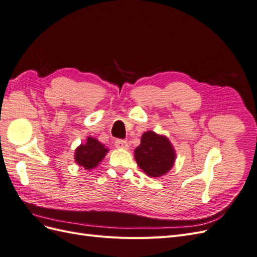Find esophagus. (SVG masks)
<instances>
[{"label":"esophagus","instance_id":"obj_1","mask_svg":"<svg viewBox=\"0 0 257 257\" xmlns=\"http://www.w3.org/2000/svg\"><path fill=\"white\" fill-rule=\"evenodd\" d=\"M115 148H118V149H124V150H127L128 149V145L126 141H122V139H116L115 143H114Z\"/></svg>","mask_w":257,"mask_h":257}]
</instances>
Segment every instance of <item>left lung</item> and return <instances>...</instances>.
<instances>
[{
    "label": "left lung",
    "mask_w": 257,
    "mask_h": 257,
    "mask_svg": "<svg viewBox=\"0 0 257 257\" xmlns=\"http://www.w3.org/2000/svg\"><path fill=\"white\" fill-rule=\"evenodd\" d=\"M134 158L146 175L159 178L173 168L176 150L166 136L147 131L142 136L141 145L134 151Z\"/></svg>",
    "instance_id": "left-lung-1"
}]
</instances>
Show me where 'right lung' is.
<instances>
[{
	"label": "right lung",
	"mask_w": 257,
	"mask_h": 257,
	"mask_svg": "<svg viewBox=\"0 0 257 257\" xmlns=\"http://www.w3.org/2000/svg\"><path fill=\"white\" fill-rule=\"evenodd\" d=\"M109 149L94 137H87L84 144H81L75 150V162L78 166L87 170L97 167L105 158Z\"/></svg>",
	"instance_id": "1"
}]
</instances>
